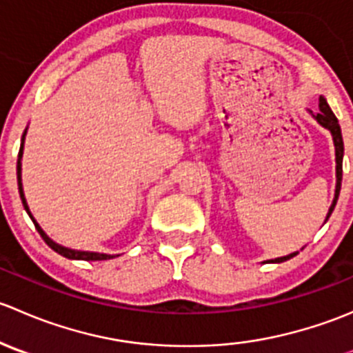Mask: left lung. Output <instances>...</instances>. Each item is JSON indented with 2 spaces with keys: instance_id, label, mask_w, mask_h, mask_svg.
I'll return each instance as SVG.
<instances>
[{
  "instance_id": "left-lung-1",
  "label": "left lung",
  "mask_w": 353,
  "mask_h": 353,
  "mask_svg": "<svg viewBox=\"0 0 353 353\" xmlns=\"http://www.w3.org/2000/svg\"><path fill=\"white\" fill-rule=\"evenodd\" d=\"M309 112H311V116L314 117V119L318 121L323 128H326V130L330 131L331 137H333V143H334V157H336V159H334L336 160V188H334L333 203H331L328 215H326V220H328L331 213H333L334 205H336V201H338V194H340V190H341V172H343V169H341V165H343V138H341V130H340V124H338L336 116H334L333 110L330 109L328 102H326L325 97H319V112L318 114H312V110H309ZM295 254H297V252H292V254L282 256V258L270 259L268 263H283V261H287V259L294 258Z\"/></svg>"
}]
</instances>
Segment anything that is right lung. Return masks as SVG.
<instances>
[{
    "mask_svg": "<svg viewBox=\"0 0 353 353\" xmlns=\"http://www.w3.org/2000/svg\"><path fill=\"white\" fill-rule=\"evenodd\" d=\"M25 134H27V130H25L23 137H22V143H20V152H19V160H17V179H19V191H20V198H22V203H23V208L25 212L28 213V216L32 219V222H34L35 229H37V232L41 234L42 239L46 241V244L49 245L51 249H54L58 254L65 256L68 259H83V261H102V259H110V258H116V256L119 254H104V252H90V251H77V249H70V248H65V245H59L56 244L54 241L49 239L48 236H46L44 230L41 229V225H39L37 222H35V219L32 216L30 210H28V205L27 201H25V194H23V188H22V155H23V141H25Z\"/></svg>",
    "mask_w": 353,
    "mask_h": 353,
    "instance_id": "obj_1",
    "label": "right lung"
}]
</instances>
